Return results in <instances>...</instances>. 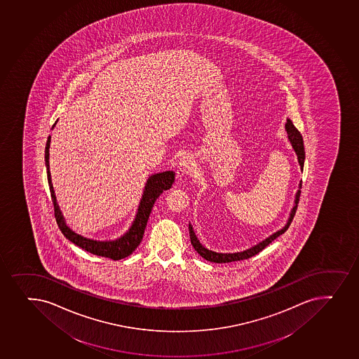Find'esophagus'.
I'll return each mask as SVG.
<instances>
[{
    "mask_svg": "<svg viewBox=\"0 0 359 359\" xmlns=\"http://www.w3.org/2000/svg\"><path fill=\"white\" fill-rule=\"evenodd\" d=\"M193 158H191L189 155H185L180 158V161L177 163V173L184 174L189 173L193 168Z\"/></svg>",
    "mask_w": 359,
    "mask_h": 359,
    "instance_id": "1",
    "label": "esophagus"
}]
</instances>
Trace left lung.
Masks as SVG:
<instances>
[{
    "mask_svg": "<svg viewBox=\"0 0 359 359\" xmlns=\"http://www.w3.org/2000/svg\"><path fill=\"white\" fill-rule=\"evenodd\" d=\"M285 130L288 134V139H290V144L293 147L294 151L297 156V161L300 165V170H304V163H305V147H304V140L301 136L300 131L297 130V128L294 127L293 122L290 118H287V123H285ZM301 182L299 184V189L295 194V199H294L293 208L290 210V218L287 220L285 226L280 229L278 231L268 236L266 239H263L262 242L256 244L254 247L249 248L247 250L238 251V252H217V251L210 250L208 248H205L203 244L199 242L196 232L193 230V226L191 223L189 224V238H191V243H192L194 250L197 251L198 254L201 255L203 259L210 262L215 263H228L235 262V261H241V259H249L254 255L259 254V251L263 250L268 244L271 243L275 238H278V236L282 235L283 232L290 228V223L293 220L294 215L297 212V203H299V197H300Z\"/></svg>",
    "mask_w": 359,
    "mask_h": 359,
    "instance_id": "left-lung-1",
    "label": "left lung"
}]
</instances>
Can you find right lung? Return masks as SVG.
<instances>
[{"instance_id":"add662e5","label":"right lung","mask_w":359,"mask_h":359,"mask_svg":"<svg viewBox=\"0 0 359 359\" xmlns=\"http://www.w3.org/2000/svg\"><path fill=\"white\" fill-rule=\"evenodd\" d=\"M55 124H57V122L53 124L52 129L55 127ZM50 136H48L46 148H45L47 180H48L50 197H52L54 205V216H55V219H57V223H58L59 229L62 232V235L65 236L69 242H72L77 247L81 248L83 250L97 255V256H102V257H108V259H114V261L124 259V257H128L129 255L133 254V251L139 247V244L142 241L147 222H148V218H149L155 201L163 191L170 189L173 185L174 177H175L173 170L151 174V177L147 179L146 186L143 189L142 198L140 201L135 218L133 220V223H131L126 233H123L118 238L110 239V241L88 238V237L79 235V233L69 228V225L66 224L65 218L62 216L60 208H59L58 203H57L53 185H52V179H50Z\"/></svg>"}]
</instances>
